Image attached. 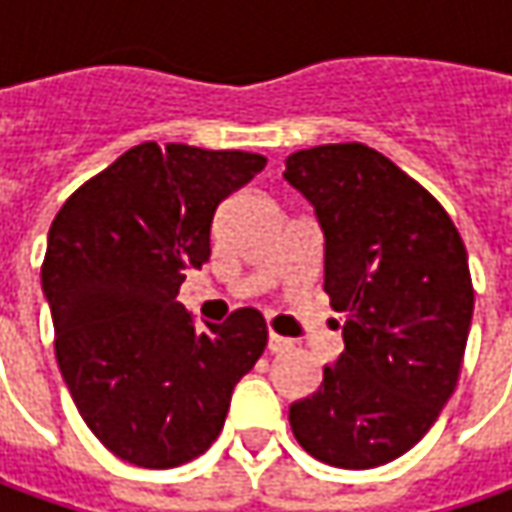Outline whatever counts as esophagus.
<instances>
[{"label":"esophagus","instance_id":"1","mask_svg":"<svg viewBox=\"0 0 512 512\" xmlns=\"http://www.w3.org/2000/svg\"><path fill=\"white\" fill-rule=\"evenodd\" d=\"M292 346L295 344L289 338H283V335H275V332L269 335V352H289Z\"/></svg>","mask_w":512,"mask_h":512}]
</instances>
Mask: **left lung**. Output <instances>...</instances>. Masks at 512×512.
Here are the masks:
<instances>
[{
	"instance_id": "1",
	"label": "left lung",
	"mask_w": 512,
	"mask_h": 512,
	"mask_svg": "<svg viewBox=\"0 0 512 512\" xmlns=\"http://www.w3.org/2000/svg\"><path fill=\"white\" fill-rule=\"evenodd\" d=\"M283 177L323 229V292L344 352L289 407L298 444L344 470L415 447L450 401L473 321L464 240L421 183L364 143L289 154Z\"/></svg>"
}]
</instances>
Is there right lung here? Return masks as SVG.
Segmentation results:
<instances>
[{
    "instance_id": "right-lung-1",
    "label": "right lung",
    "mask_w": 512,
    "mask_h": 512,
    "mask_svg": "<svg viewBox=\"0 0 512 512\" xmlns=\"http://www.w3.org/2000/svg\"><path fill=\"white\" fill-rule=\"evenodd\" d=\"M263 166L249 151L140 143L51 223L42 292L56 364L88 430L128 464L168 470L203 456L266 349L252 306L197 329L177 300L186 272L212 255L220 200Z\"/></svg>"
}]
</instances>
